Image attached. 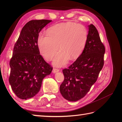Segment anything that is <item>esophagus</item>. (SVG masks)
I'll return each mask as SVG.
<instances>
[{
    "mask_svg": "<svg viewBox=\"0 0 122 122\" xmlns=\"http://www.w3.org/2000/svg\"><path fill=\"white\" fill-rule=\"evenodd\" d=\"M59 69H55V68H54V69H53V70H52V72H53V73H56V72H59Z\"/></svg>",
    "mask_w": 122,
    "mask_h": 122,
    "instance_id": "obj_1",
    "label": "esophagus"
}]
</instances>
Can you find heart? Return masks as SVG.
<instances>
[{"label":"heart","instance_id":"obj_1","mask_svg":"<svg viewBox=\"0 0 122 122\" xmlns=\"http://www.w3.org/2000/svg\"><path fill=\"white\" fill-rule=\"evenodd\" d=\"M46 35L40 34L37 45L41 54L50 60L59 49L60 51L53 60L56 66L64 65L70 58L76 59L80 56L87 39V30L83 25L65 22L54 25L46 30Z\"/></svg>","mask_w":122,"mask_h":122}]
</instances>
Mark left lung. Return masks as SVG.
<instances>
[{
  "label": "left lung",
  "instance_id": "left-lung-1",
  "mask_svg": "<svg viewBox=\"0 0 122 122\" xmlns=\"http://www.w3.org/2000/svg\"><path fill=\"white\" fill-rule=\"evenodd\" d=\"M86 44L81 55L68 69L63 70L64 79L60 91L66 100L75 102L89 91L104 65L105 47L94 25H87Z\"/></svg>",
  "mask_w": 122,
  "mask_h": 122
}]
</instances>
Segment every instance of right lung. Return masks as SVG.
Instances as JSON below:
<instances>
[{
    "label": "right lung",
    "mask_w": 122,
    "mask_h": 122,
    "mask_svg": "<svg viewBox=\"0 0 122 122\" xmlns=\"http://www.w3.org/2000/svg\"><path fill=\"white\" fill-rule=\"evenodd\" d=\"M49 20H33L28 22L20 32L10 61L9 82L18 97L32 98L39 92L43 79L50 74L52 68L40 54L37 38Z\"/></svg>",
    "instance_id": "obj_1"
}]
</instances>
